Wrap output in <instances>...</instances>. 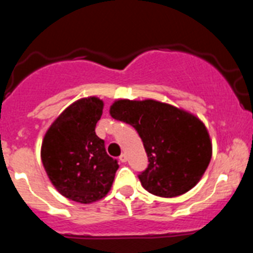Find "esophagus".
Masks as SVG:
<instances>
[{
	"mask_svg": "<svg viewBox=\"0 0 253 253\" xmlns=\"http://www.w3.org/2000/svg\"><path fill=\"white\" fill-rule=\"evenodd\" d=\"M119 160H120V162H126V160H128V158H126V154L125 153H122L120 154V157H119Z\"/></svg>",
	"mask_w": 253,
	"mask_h": 253,
	"instance_id": "obj_1",
	"label": "esophagus"
}]
</instances>
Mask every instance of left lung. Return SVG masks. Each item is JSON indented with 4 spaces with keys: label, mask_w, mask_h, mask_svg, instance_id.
Listing matches in <instances>:
<instances>
[{
    "label": "left lung",
    "mask_w": 253,
    "mask_h": 253,
    "mask_svg": "<svg viewBox=\"0 0 253 253\" xmlns=\"http://www.w3.org/2000/svg\"><path fill=\"white\" fill-rule=\"evenodd\" d=\"M110 115L139 134L149 165L138 177L148 193L175 198L203 177L211 160V142L195 115L156 100H118Z\"/></svg>",
    "instance_id": "1"
}]
</instances>
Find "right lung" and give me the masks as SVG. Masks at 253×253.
<instances>
[{
    "label": "right lung",
    "instance_id": "1",
    "mask_svg": "<svg viewBox=\"0 0 253 253\" xmlns=\"http://www.w3.org/2000/svg\"><path fill=\"white\" fill-rule=\"evenodd\" d=\"M102 109L95 96L77 100L54 120L42 143V162L51 184L81 204L105 198L119 169L95 133Z\"/></svg>",
    "mask_w": 253,
    "mask_h": 253
}]
</instances>
